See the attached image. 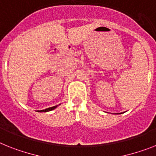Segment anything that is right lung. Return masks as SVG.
Returning a JSON list of instances; mask_svg holds the SVG:
<instances>
[{
  "instance_id": "add662e5",
  "label": "right lung",
  "mask_w": 156,
  "mask_h": 156,
  "mask_svg": "<svg viewBox=\"0 0 156 156\" xmlns=\"http://www.w3.org/2000/svg\"><path fill=\"white\" fill-rule=\"evenodd\" d=\"M56 107H57V105H56V106H53V107H51V108H46V109H44V110H41L40 111V112H49V111H52V110H53V109H55L56 108Z\"/></svg>"
}]
</instances>
